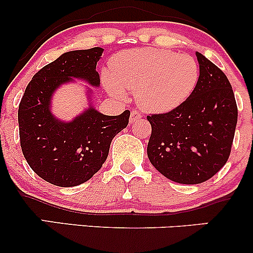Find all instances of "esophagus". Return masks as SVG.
Returning a JSON list of instances; mask_svg holds the SVG:
<instances>
[{
  "mask_svg": "<svg viewBox=\"0 0 253 253\" xmlns=\"http://www.w3.org/2000/svg\"><path fill=\"white\" fill-rule=\"evenodd\" d=\"M141 118V114L139 112H136V110H132V113H130V118H129V123L130 124H134L135 121H138L139 119Z\"/></svg>",
  "mask_w": 253,
  "mask_h": 253,
  "instance_id": "34e87169",
  "label": "esophagus"
}]
</instances>
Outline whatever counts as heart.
I'll return each instance as SVG.
<instances>
[{
	"label": "heart",
	"mask_w": 253,
	"mask_h": 253,
	"mask_svg": "<svg viewBox=\"0 0 253 253\" xmlns=\"http://www.w3.org/2000/svg\"><path fill=\"white\" fill-rule=\"evenodd\" d=\"M110 74L103 85L117 100H125V90L135 92L140 109L165 114L178 108L195 90L200 78L196 60L190 56L162 48L128 50L110 60Z\"/></svg>",
	"instance_id": "b5f03b06"
}]
</instances>
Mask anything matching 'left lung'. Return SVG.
Returning a JSON list of instances; mask_svg holds the SVG:
<instances>
[{"mask_svg":"<svg viewBox=\"0 0 253 253\" xmlns=\"http://www.w3.org/2000/svg\"><path fill=\"white\" fill-rule=\"evenodd\" d=\"M196 57L200 78L190 97L172 112L147 117L151 164L181 184L208 181L226 164L238 120L228 78L200 52Z\"/></svg>","mask_w":253,"mask_h":253,"instance_id":"left-lung-1","label":"left lung"}]
</instances>
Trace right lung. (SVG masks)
<instances>
[{
  "mask_svg": "<svg viewBox=\"0 0 253 253\" xmlns=\"http://www.w3.org/2000/svg\"><path fill=\"white\" fill-rule=\"evenodd\" d=\"M103 48L63 53L34 75L19 106V132L22 153L32 170L58 187H76L91 178L108 157L113 138L128 125L129 110L117 117L92 107L62 121L52 114L54 91L74 78L100 85L96 64ZM88 89V95H91Z\"/></svg>",
  "mask_w": 253,
  "mask_h": 253,
  "instance_id": "1",
  "label": "right lung"
}]
</instances>
